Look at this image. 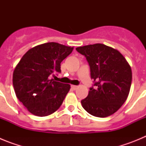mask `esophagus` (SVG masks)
<instances>
[{
    "instance_id": "1",
    "label": "esophagus",
    "mask_w": 146,
    "mask_h": 146,
    "mask_svg": "<svg viewBox=\"0 0 146 146\" xmlns=\"http://www.w3.org/2000/svg\"><path fill=\"white\" fill-rule=\"evenodd\" d=\"M77 88H78V86H74V85H73V86H72V88L73 89V90H76Z\"/></svg>"
}]
</instances>
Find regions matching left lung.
<instances>
[{
  "label": "left lung",
  "instance_id": "1",
  "mask_svg": "<svg viewBox=\"0 0 146 146\" xmlns=\"http://www.w3.org/2000/svg\"><path fill=\"white\" fill-rule=\"evenodd\" d=\"M76 50L87 59L95 86L81 101L82 108L94 116L111 115L128 97L132 78L131 66L119 51L103 44Z\"/></svg>",
  "mask_w": 146,
  "mask_h": 146
}]
</instances>
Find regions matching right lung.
I'll use <instances>...</instances> for the list:
<instances>
[{"label":"right lung","instance_id":"add662e5","mask_svg":"<svg viewBox=\"0 0 146 146\" xmlns=\"http://www.w3.org/2000/svg\"><path fill=\"white\" fill-rule=\"evenodd\" d=\"M74 47L48 42L30 49L13 73V86L17 99L36 116H47L60 107L70 85L50 80L60 72V63Z\"/></svg>","mask_w":146,"mask_h":146}]
</instances>
